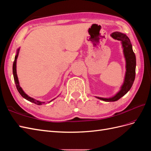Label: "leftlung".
I'll return each instance as SVG.
<instances>
[{
	"instance_id": "1",
	"label": "left lung",
	"mask_w": 151,
	"mask_h": 151,
	"mask_svg": "<svg viewBox=\"0 0 151 151\" xmlns=\"http://www.w3.org/2000/svg\"><path fill=\"white\" fill-rule=\"evenodd\" d=\"M111 36L114 39L122 42L124 56L126 61V72L123 85L121 87L120 90L115 96L111 98H101L97 97V99L106 102L116 101L123 97L124 95H126L128 91L131 89V86H133L136 73V56L133 49H132V45L129 38L125 34L119 32H113Z\"/></svg>"
}]
</instances>
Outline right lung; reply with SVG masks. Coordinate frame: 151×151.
I'll return each mask as SVG.
<instances>
[{"mask_svg":"<svg viewBox=\"0 0 151 151\" xmlns=\"http://www.w3.org/2000/svg\"><path fill=\"white\" fill-rule=\"evenodd\" d=\"M18 52H19V49H18V51H17V54L15 56V58H14V62H13V77H14V83H15V84H16V87L17 88V90L18 91V92L20 93V94L22 96L24 99H26V100L30 101L31 102H33V103H35L37 105H42L45 102H40L39 101H37V100H35V99H32L30 97H29L28 95L25 93L24 91L22 90V88L19 85V82H18V77H17V69H16V63H17V57H18ZM54 99H52V101H53ZM52 101H49V102H50Z\"/></svg>","mask_w":151,"mask_h":151,"instance_id":"right-lung-1","label":"right lung"}]
</instances>
